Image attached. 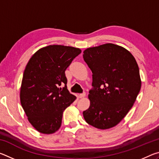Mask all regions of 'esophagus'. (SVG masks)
Returning <instances> with one entry per match:
<instances>
[{
	"instance_id": "esophagus-1",
	"label": "esophagus",
	"mask_w": 159,
	"mask_h": 159,
	"mask_svg": "<svg viewBox=\"0 0 159 159\" xmlns=\"http://www.w3.org/2000/svg\"><path fill=\"white\" fill-rule=\"evenodd\" d=\"M85 96V93H83L81 94H79V98H84Z\"/></svg>"
}]
</instances>
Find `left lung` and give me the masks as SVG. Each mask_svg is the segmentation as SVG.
<instances>
[{
    "label": "left lung",
    "instance_id": "8db88e82",
    "mask_svg": "<svg viewBox=\"0 0 159 159\" xmlns=\"http://www.w3.org/2000/svg\"><path fill=\"white\" fill-rule=\"evenodd\" d=\"M92 71L89 108L83 112L88 124L105 130L118 124L133 107L141 88L138 63L125 48L113 43L83 51Z\"/></svg>",
    "mask_w": 159,
    "mask_h": 159
}]
</instances>
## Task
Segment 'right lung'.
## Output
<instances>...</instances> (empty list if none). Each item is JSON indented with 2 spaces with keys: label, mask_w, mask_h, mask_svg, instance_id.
Returning <instances> with one entry per match:
<instances>
[{
  "label": "right lung",
  "mask_w": 159,
  "mask_h": 159,
  "mask_svg": "<svg viewBox=\"0 0 159 159\" xmlns=\"http://www.w3.org/2000/svg\"><path fill=\"white\" fill-rule=\"evenodd\" d=\"M80 52L79 48L51 45L35 52L26 64L20 102L29 123L40 133L57 131L64 109L76 99L67 90L65 71Z\"/></svg>",
  "instance_id": "obj_1"
}]
</instances>
